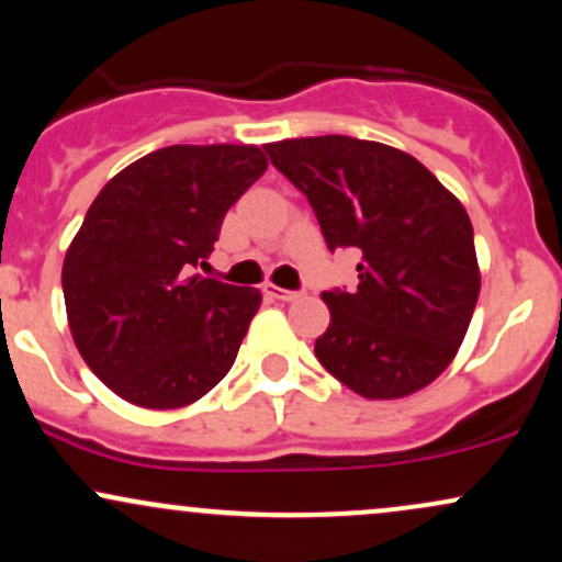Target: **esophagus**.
<instances>
[{"label": "esophagus", "mask_w": 562, "mask_h": 562, "mask_svg": "<svg viewBox=\"0 0 562 562\" xmlns=\"http://www.w3.org/2000/svg\"><path fill=\"white\" fill-rule=\"evenodd\" d=\"M263 293L267 295H272V299H277V301H299L301 299V290H285V288H277V285H272V282H267V285H263Z\"/></svg>", "instance_id": "esophagus-1"}]
</instances>
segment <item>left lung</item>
I'll list each match as a JSON object with an SVG mask.
<instances>
[{"mask_svg": "<svg viewBox=\"0 0 562 562\" xmlns=\"http://www.w3.org/2000/svg\"><path fill=\"white\" fill-rule=\"evenodd\" d=\"M312 203L330 250L353 248L359 285L325 290L314 353L364 398H402L447 370L481 290L473 224L417 158L344 134L263 145Z\"/></svg>", "mask_w": 562, "mask_h": 562, "instance_id": "left-lung-1", "label": "left lung"}]
</instances>
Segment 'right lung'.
<instances>
[{
	"mask_svg": "<svg viewBox=\"0 0 562 562\" xmlns=\"http://www.w3.org/2000/svg\"><path fill=\"white\" fill-rule=\"evenodd\" d=\"M263 171L256 145H171L115 173L89 205L63 295L83 362L121 398L177 409L235 364L261 293L192 272Z\"/></svg>",
	"mask_w": 562,
	"mask_h": 562,
	"instance_id": "add662e5",
	"label": "right lung"
}]
</instances>
